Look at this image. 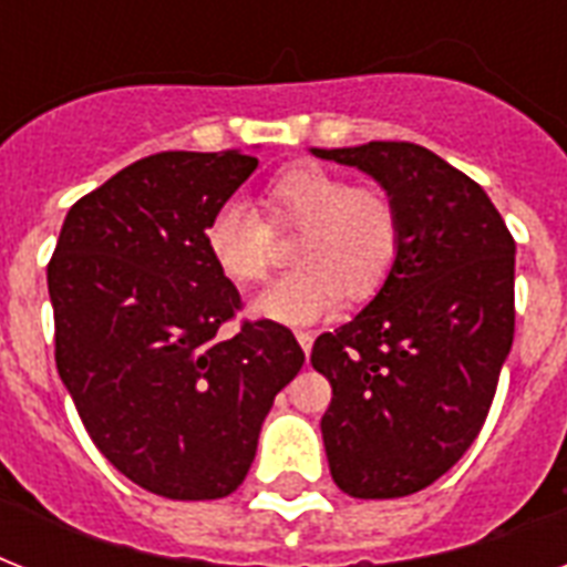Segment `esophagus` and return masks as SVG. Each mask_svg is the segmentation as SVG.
<instances>
[{"label":"esophagus","instance_id":"obj_1","mask_svg":"<svg viewBox=\"0 0 567 567\" xmlns=\"http://www.w3.org/2000/svg\"><path fill=\"white\" fill-rule=\"evenodd\" d=\"M297 341H300V347L306 350V353H311V344H315V336H311V332H306V329H297Z\"/></svg>","mask_w":567,"mask_h":567}]
</instances>
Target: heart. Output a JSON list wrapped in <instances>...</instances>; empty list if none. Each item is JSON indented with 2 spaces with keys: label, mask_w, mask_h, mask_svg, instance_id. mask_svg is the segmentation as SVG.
Segmentation results:
<instances>
[{
  "label": "heart",
  "mask_w": 567,
  "mask_h": 567,
  "mask_svg": "<svg viewBox=\"0 0 567 567\" xmlns=\"http://www.w3.org/2000/svg\"><path fill=\"white\" fill-rule=\"evenodd\" d=\"M261 212L220 205L203 231L205 252L229 282H265L274 267V231H297L291 274L258 297L256 309L282 323H311L341 300L364 302L385 285L400 256L403 223L394 196L318 164H291L267 182Z\"/></svg>",
  "instance_id": "1"
}]
</instances>
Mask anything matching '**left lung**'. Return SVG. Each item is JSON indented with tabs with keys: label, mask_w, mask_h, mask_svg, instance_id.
<instances>
[{
	"label": "left lung",
	"mask_w": 567,
	"mask_h": 567,
	"mask_svg": "<svg viewBox=\"0 0 567 567\" xmlns=\"http://www.w3.org/2000/svg\"><path fill=\"white\" fill-rule=\"evenodd\" d=\"M394 196L400 256L350 323L315 341L332 385L320 432L350 497L391 501L447 474L483 430L515 338V238L480 185L409 141L315 150Z\"/></svg>",
	"instance_id": "8db88e82"
}]
</instances>
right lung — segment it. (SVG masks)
Wrapping results in <instances>:
<instances>
[{
	"label": "right lung",
	"mask_w": 567,
	"mask_h": 567,
	"mask_svg": "<svg viewBox=\"0 0 567 567\" xmlns=\"http://www.w3.org/2000/svg\"><path fill=\"white\" fill-rule=\"evenodd\" d=\"M258 167L247 153H158L66 212L47 282L55 364L120 474L171 501L244 483L258 430L306 362L276 320H240L205 252V223Z\"/></svg>",
	"instance_id": "right-lung-1"
}]
</instances>
